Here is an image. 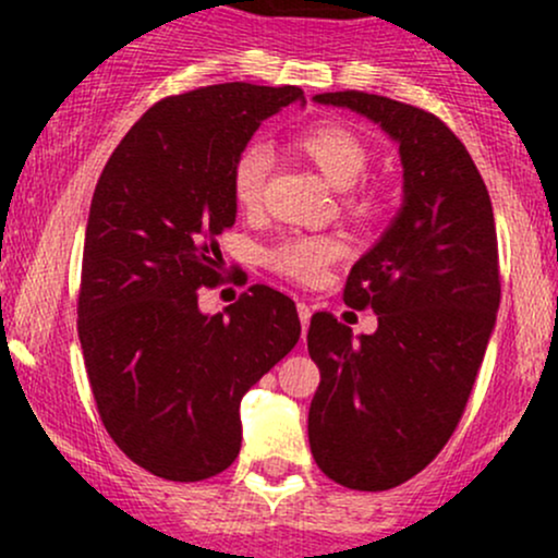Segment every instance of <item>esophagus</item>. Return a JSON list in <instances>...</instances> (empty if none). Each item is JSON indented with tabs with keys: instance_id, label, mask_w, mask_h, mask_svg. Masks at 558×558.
<instances>
[{
	"instance_id": "obj_1",
	"label": "esophagus",
	"mask_w": 558,
	"mask_h": 558,
	"mask_svg": "<svg viewBox=\"0 0 558 558\" xmlns=\"http://www.w3.org/2000/svg\"><path fill=\"white\" fill-rule=\"evenodd\" d=\"M296 310H299V319H301V330L306 332V328H310V317H312L310 304H304V301H299Z\"/></svg>"
}]
</instances>
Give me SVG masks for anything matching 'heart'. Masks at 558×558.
Returning <instances> with one entry per match:
<instances>
[{"label":"heart","mask_w":558,"mask_h":558,"mask_svg":"<svg viewBox=\"0 0 558 558\" xmlns=\"http://www.w3.org/2000/svg\"><path fill=\"white\" fill-rule=\"evenodd\" d=\"M296 149L310 159L323 178L336 189H351L369 168V146L354 128L343 123H319L296 136ZM272 170V151L265 144H248L235 157L233 196L243 209H257L265 196L267 178ZM349 204L360 215L377 213L373 194H351ZM341 254V243L328 235H288L267 252V262L275 272L299 283H315Z\"/></svg>","instance_id":"heart-1"}]
</instances>
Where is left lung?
<instances>
[{"label": "left lung", "mask_w": 558, "mask_h": 558, "mask_svg": "<svg viewBox=\"0 0 558 558\" xmlns=\"http://www.w3.org/2000/svg\"><path fill=\"white\" fill-rule=\"evenodd\" d=\"M315 101L364 114L401 155L399 215L343 288L351 310L373 306L377 330L354 336L317 312L306 332L319 367L312 457L343 488L388 490L425 470L462 420L501 301L496 222L470 151L435 114L364 92Z\"/></svg>", "instance_id": "8db88e82"}]
</instances>
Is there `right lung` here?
I'll list each match as a JSON object with an SVG mask.
<instances>
[{
	"label": "right lung",
	"mask_w": 558,
	"mask_h": 558,
	"mask_svg": "<svg viewBox=\"0 0 558 558\" xmlns=\"http://www.w3.org/2000/svg\"><path fill=\"white\" fill-rule=\"evenodd\" d=\"M296 86L220 83L144 112L101 170L88 213L78 338L96 409L131 462L196 483L241 451V399L293 349L296 304L252 286L217 315V235L233 228V165Z\"/></svg>",
	"instance_id": "obj_1"
}]
</instances>
